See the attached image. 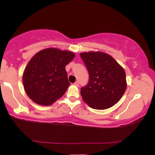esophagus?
<instances>
[{
  "label": "esophagus",
  "mask_w": 155,
  "mask_h": 155,
  "mask_svg": "<svg viewBox=\"0 0 155 155\" xmlns=\"http://www.w3.org/2000/svg\"><path fill=\"white\" fill-rule=\"evenodd\" d=\"M74 84H75V86H77V87H78V86H79V82H78V81H77V82H75V83H74Z\"/></svg>",
  "instance_id": "1"
}]
</instances>
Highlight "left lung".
Here are the masks:
<instances>
[{
	"label": "left lung",
	"instance_id": "8db88e82",
	"mask_svg": "<svg viewBox=\"0 0 155 155\" xmlns=\"http://www.w3.org/2000/svg\"><path fill=\"white\" fill-rule=\"evenodd\" d=\"M80 55L90 75L88 84L80 90L82 100L94 109L113 107L121 99L127 87L124 68L104 52L89 51Z\"/></svg>",
	"mask_w": 155,
	"mask_h": 155
}]
</instances>
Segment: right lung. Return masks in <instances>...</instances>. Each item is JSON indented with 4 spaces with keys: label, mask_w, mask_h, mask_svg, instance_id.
Returning <instances> with one entry per match:
<instances>
[{
    "label": "right lung",
    "mask_w": 155,
    "mask_h": 155,
    "mask_svg": "<svg viewBox=\"0 0 155 155\" xmlns=\"http://www.w3.org/2000/svg\"><path fill=\"white\" fill-rule=\"evenodd\" d=\"M75 56L73 52L57 48L37 52L27 63L22 75L27 96L41 106H50L60 99L70 85L65 66Z\"/></svg>",
    "instance_id": "add662e5"
}]
</instances>
